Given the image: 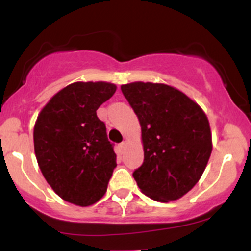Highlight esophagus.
Returning <instances> with one entry per match:
<instances>
[{"label":"esophagus","instance_id":"obj_1","mask_svg":"<svg viewBox=\"0 0 251 251\" xmlns=\"http://www.w3.org/2000/svg\"><path fill=\"white\" fill-rule=\"evenodd\" d=\"M126 146H127V143H126V140H124V142L120 143L119 148H120V150H122V151H124V150L126 149Z\"/></svg>","mask_w":251,"mask_h":251}]
</instances>
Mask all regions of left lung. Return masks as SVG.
Returning a JSON list of instances; mask_svg holds the SVG:
<instances>
[{"label":"left lung","instance_id":"1","mask_svg":"<svg viewBox=\"0 0 251 251\" xmlns=\"http://www.w3.org/2000/svg\"><path fill=\"white\" fill-rule=\"evenodd\" d=\"M142 126L144 163L133 177L143 194L176 201L200 180L212 151L205 113L180 91L164 83L122 86Z\"/></svg>","mask_w":251,"mask_h":251}]
</instances>
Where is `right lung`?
<instances>
[{"mask_svg":"<svg viewBox=\"0 0 251 251\" xmlns=\"http://www.w3.org/2000/svg\"><path fill=\"white\" fill-rule=\"evenodd\" d=\"M108 82H74L42 108L34 126V149L43 177L62 200L80 206L105 195L117 166L113 144L97 109L114 94Z\"/></svg>","mask_w":251,"mask_h":251,"instance_id":"add662e5","label":"right lung"}]
</instances>
